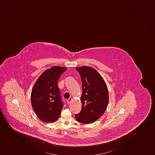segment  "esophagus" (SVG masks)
<instances>
[{
	"instance_id": "obj_1",
	"label": "esophagus",
	"mask_w": 155,
	"mask_h": 155,
	"mask_svg": "<svg viewBox=\"0 0 155 155\" xmlns=\"http://www.w3.org/2000/svg\"><path fill=\"white\" fill-rule=\"evenodd\" d=\"M72 100V99L71 98H69L67 100V103H68V104H69V103L71 102Z\"/></svg>"
}]
</instances>
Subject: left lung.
Segmentation results:
<instances>
[{
	"label": "left lung",
	"instance_id": "obj_1",
	"mask_svg": "<svg viewBox=\"0 0 155 155\" xmlns=\"http://www.w3.org/2000/svg\"><path fill=\"white\" fill-rule=\"evenodd\" d=\"M82 81L81 110L75 118L80 123H93L102 116L109 103L108 87L98 71L90 66L76 68Z\"/></svg>",
	"mask_w": 155,
	"mask_h": 155
}]
</instances>
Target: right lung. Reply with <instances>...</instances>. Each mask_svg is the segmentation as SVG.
Segmentation results:
<instances>
[{
  "label": "right lung",
  "instance_id": "right-lung-1",
  "mask_svg": "<svg viewBox=\"0 0 155 155\" xmlns=\"http://www.w3.org/2000/svg\"><path fill=\"white\" fill-rule=\"evenodd\" d=\"M67 68L54 66L44 71L32 88L31 99L34 111L42 121L53 122L60 116L63 104L58 81Z\"/></svg>",
  "mask_w": 155,
  "mask_h": 155
}]
</instances>
